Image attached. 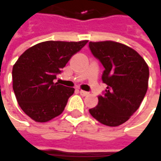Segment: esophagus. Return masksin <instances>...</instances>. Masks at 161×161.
<instances>
[{"label":"esophagus","instance_id":"obj_1","mask_svg":"<svg viewBox=\"0 0 161 161\" xmlns=\"http://www.w3.org/2000/svg\"><path fill=\"white\" fill-rule=\"evenodd\" d=\"M80 94L81 95V96H87L89 92H85V91H82V90H80Z\"/></svg>","mask_w":161,"mask_h":161}]
</instances>
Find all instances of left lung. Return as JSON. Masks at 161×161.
<instances>
[{
  "label": "left lung",
  "mask_w": 161,
  "mask_h": 161,
  "mask_svg": "<svg viewBox=\"0 0 161 161\" xmlns=\"http://www.w3.org/2000/svg\"><path fill=\"white\" fill-rule=\"evenodd\" d=\"M93 56L104 67L107 89L98 97L91 115L102 124L116 127L126 122L141 106L149 83V66L135 50L112 41L89 43Z\"/></svg>",
  "instance_id": "obj_1"
}]
</instances>
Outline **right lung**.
Segmentation results:
<instances>
[{"mask_svg":"<svg viewBox=\"0 0 161 161\" xmlns=\"http://www.w3.org/2000/svg\"><path fill=\"white\" fill-rule=\"evenodd\" d=\"M87 42L47 41L19 57L12 68V88L20 107L31 119L47 122L62 113L74 89L54 80Z\"/></svg>","mask_w":161,"mask_h":161,"instance_id":"add662e5","label":"right lung"}]
</instances>
